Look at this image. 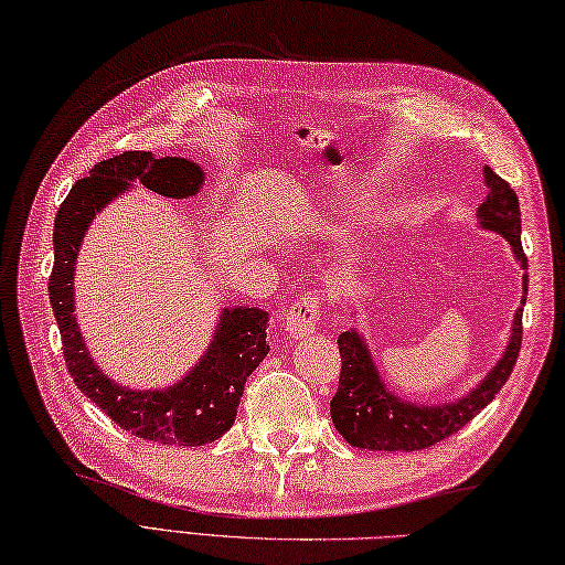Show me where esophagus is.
<instances>
[{
	"mask_svg": "<svg viewBox=\"0 0 565 565\" xmlns=\"http://www.w3.org/2000/svg\"><path fill=\"white\" fill-rule=\"evenodd\" d=\"M320 316V301L313 294H306L286 308L284 326L294 340H306L316 332V322Z\"/></svg>",
	"mask_w": 565,
	"mask_h": 565,
	"instance_id": "34e87169",
	"label": "esophagus"
}]
</instances>
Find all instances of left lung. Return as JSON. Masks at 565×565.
I'll list each match as a JSON object with an SVG mask.
<instances>
[{
	"label": "left lung",
	"mask_w": 565,
	"mask_h": 565,
	"mask_svg": "<svg viewBox=\"0 0 565 565\" xmlns=\"http://www.w3.org/2000/svg\"><path fill=\"white\" fill-rule=\"evenodd\" d=\"M488 196L478 209V221L486 231H495L508 239L512 255L526 269V257L522 249V213L514 189L498 177L490 167H483ZM530 276H522V289L526 294ZM526 298H522L524 306ZM342 371L340 386L330 403V415L334 429L359 449L371 451H417L431 444L451 437L463 425L483 411L505 386L522 347V308L514 313L510 342L502 352L500 362L490 369V374L463 398L439 405H417L403 401L391 393L383 383L379 369L371 359L369 347L356 330H347L338 338Z\"/></svg>",
	"instance_id": "obj_1"
}]
</instances>
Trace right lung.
Listing matches in <instances>:
<instances>
[{
  "label": "right lung",
  "mask_w": 565,
  "mask_h": 565,
  "mask_svg": "<svg viewBox=\"0 0 565 565\" xmlns=\"http://www.w3.org/2000/svg\"><path fill=\"white\" fill-rule=\"evenodd\" d=\"M134 182L167 199H186L199 194L203 170L184 158H154L152 152L128 150L94 164L89 177L77 179L70 189L55 215V262L47 279L65 364L75 386L128 435L174 447H203L233 427L245 381L269 354V313L245 306L223 308L218 328L201 362L191 366L184 379L162 391H134L106 376L94 364L72 316V281L82 237L94 215L116 196L126 194Z\"/></svg>",
  "instance_id": "1"
}]
</instances>
